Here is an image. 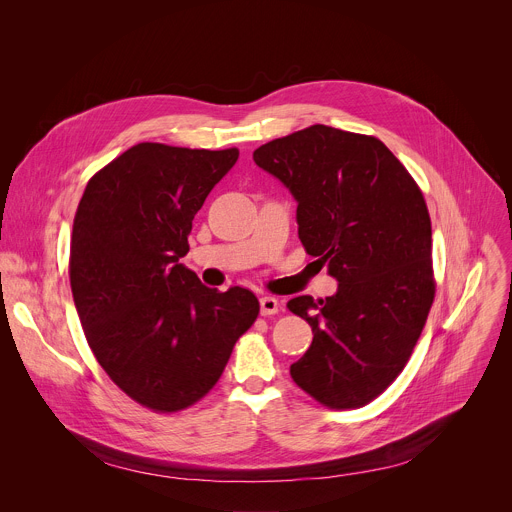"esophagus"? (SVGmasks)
I'll use <instances>...</instances> for the list:
<instances>
[{"instance_id": "obj_1", "label": "esophagus", "mask_w": 512, "mask_h": 512, "mask_svg": "<svg viewBox=\"0 0 512 512\" xmlns=\"http://www.w3.org/2000/svg\"><path fill=\"white\" fill-rule=\"evenodd\" d=\"M259 308H261V314H263V316H273V314L279 312V302H277V298H273V296H263V298L259 300Z\"/></svg>"}]
</instances>
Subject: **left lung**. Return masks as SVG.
<instances>
[{
    "label": "left lung",
    "instance_id": "obj_1",
    "mask_svg": "<svg viewBox=\"0 0 512 512\" xmlns=\"http://www.w3.org/2000/svg\"><path fill=\"white\" fill-rule=\"evenodd\" d=\"M298 202V235L336 294L287 302L314 332L291 379L330 409L381 395L403 371L433 304L431 221L423 194L387 145L328 125L253 152Z\"/></svg>",
    "mask_w": 512,
    "mask_h": 512
}]
</instances>
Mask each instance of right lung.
Returning <instances> with one entry per match:
<instances>
[{"instance_id":"right-lung-1","label":"right lung","mask_w":512,"mask_h":512,"mask_svg":"<svg viewBox=\"0 0 512 512\" xmlns=\"http://www.w3.org/2000/svg\"><path fill=\"white\" fill-rule=\"evenodd\" d=\"M237 160V148L137 143L89 180L75 214L68 273L87 342L154 411L202 399L259 314L253 291L210 289L180 263L194 214Z\"/></svg>"}]
</instances>
